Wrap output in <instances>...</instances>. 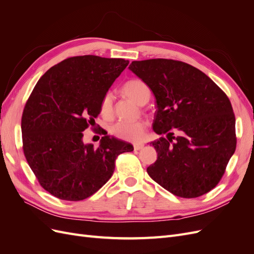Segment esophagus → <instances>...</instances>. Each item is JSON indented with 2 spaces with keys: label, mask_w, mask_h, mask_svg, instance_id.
<instances>
[{
  "label": "esophagus",
  "mask_w": 254,
  "mask_h": 254,
  "mask_svg": "<svg viewBox=\"0 0 254 254\" xmlns=\"http://www.w3.org/2000/svg\"><path fill=\"white\" fill-rule=\"evenodd\" d=\"M143 147H144V144H134V145H133L134 150H140V149H142Z\"/></svg>",
  "instance_id": "esophagus-1"
}]
</instances>
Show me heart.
I'll return each instance as SVG.
<instances>
[{"instance_id": "1", "label": "heart", "mask_w": 254, "mask_h": 254, "mask_svg": "<svg viewBox=\"0 0 254 254\" xmlns=\"http://www.w3.org/2000/svg\"><path fill=\"white\" fill-rule=\"evenodd\" d=\"M123 92L139 105L147 103L150 90L147 84L141 79H130L123 86ZM101 113L104 118H110L113 113V95L107 92L101 103ZM147 124L144 121L119 122L111 127V133L118 139L128 142H140L146 131Z\"/></svg>"}]
</instances>
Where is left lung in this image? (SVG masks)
I'll use <instances>...</instances> for the list:
<instances>
[{"label": "left lung", "instance_id": "1", "mask_svg": "<svg viewBox=\"0 0 254 254\" xmlns=\"http://www.w3.org/2000/svg\"><path fill=\"white\" fill-rule=\"evenodd\" d=\"M129 68L156 97L153 130L166 133L150 143L158 152L147 167L150 178L178 197L209 193L236 148L235 115L227 94L203 72L179 60L132 61Z\"/></svg>", "mask_w": 254, "mask_h": 254}]
</instances>
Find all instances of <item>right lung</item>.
Returning a JSON list of instances; mask_svg holds the SVG:
<instances>
[{"instance_id":"right-lung-1","label":"right lung","mask_w":254,"mask_h":254,"mask_svg":"<svg viewBox=\"0 0 254 254\" xmlns=\"http://www.w3.org/2000/svg\"><path fill=\"white\" fill-rule=\"evenodd\" d=\"M129 61L94 55L66 58L38 80L22 113L23 152L40 186L63 200H83L114 172L119 155L132 145L104 134L98 147L84 145L101 103Z\"/></svg>"}]
</instances>
